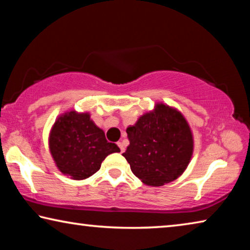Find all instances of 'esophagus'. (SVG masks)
<instances>
[{
  "label": "esophagus",
  "instance_id": "obj_1",
  "mask_svg": "<svg viewBox=\"0 0 250 250\" xmlns=\"http://www.w3.org/2000/svg\"><path fill=\"white\" fill-rule=\"evenodd\" d=\"M117 145H118V146L120 147V151H121V152H125V146H124V143H122V142H118Z\"/></svg>",
  "mask_w": 250,
  "mask_h": 250
}]
</instances>
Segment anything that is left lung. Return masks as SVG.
I'll return each instance as SVG.
<instances>
[{
	"label": "left lung",
	"instance_id": "1",
	"mask_svg": "<svg viewBox=\"0 0 250 250\" xmlns=\"http://www.w3.org/2000/svg\"><path fill=\"white\" fill-rule=\"evenodd\" d=\"M130 145L122 155L142 183L162 186L183 174L194 152L191 126L179 109L161 101L126 128Z\"/></svg>",
	"mask_w": 250,
	"mask_h": 250
}]
</instances>
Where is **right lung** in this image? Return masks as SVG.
I'll use <instances>...</instances> for the list:
<instances>
[{"mask_svg": "<svg viewBox=\"0 0 250 250\" xmlns=\"http://www.w3.org/2000/svg\"><path fill=\"white\" fill-rule=\"evenodd\" d=\"M48 147L56 167L71 180H86L99 170L109 154L120 152L87 111L68 110L50 128Z\"/></svg>", "mask_w": 250, "mask_h": 250, "instance_id": "right-lung-1", "label": "right lung"}]
</instances>
